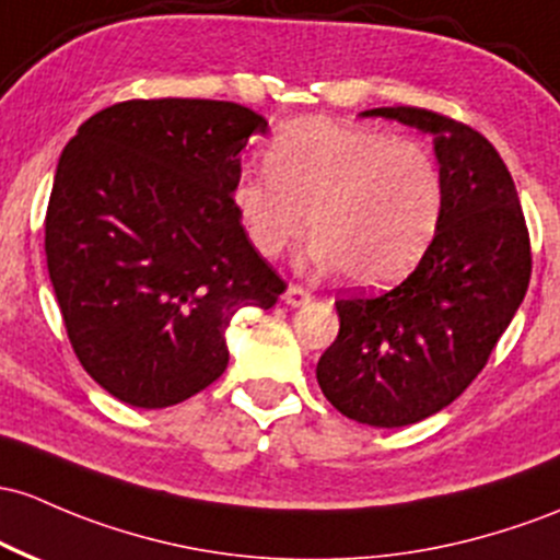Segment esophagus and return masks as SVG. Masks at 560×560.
I'll return each instance as SVG.
<instances>
[{"label": "esophagus", "mask_w": 560, "mask_h": 560, "mask_svg": "<svg viewBox=\"0 0 560 560\" xmlns=\"http://www.w3.org/2000/svg\"><path fill=\"white\" fill-rule=\"evenodd\" d=\"M311 300H313V294L308 290H303V287H298V284L287 287L284 303L292 305V308H300V305H308Z\"/></svg>", "instance_id": "esophagus-1"}]
</instances>
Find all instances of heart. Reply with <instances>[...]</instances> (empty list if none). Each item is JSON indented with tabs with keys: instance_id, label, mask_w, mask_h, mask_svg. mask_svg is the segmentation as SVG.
I'll use <instances>...</instances> for the list:
<instances>
[{
	"instance_id": "heart-1",
	"label": "heart",
	"mask_w": 560,
	"mask_h": 560,
	"mask_svg": "<svg viewBox=\"0 0 560 560\" xmlns=\"http://www.w3.org/2000/svg\"><path fill=\"white\" fill-rule=\"evenodd\" d=\"M268 172H242L233 210L249 244L279 257L305 231L316 233L305 260L346 270L353 284L404 279L425 257L444 214V175L415 140L303 119L287 127L266 153Z\"/></svg>"
}]
</instances>
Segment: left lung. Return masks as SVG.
Listing matches in <instances>:
<instances>
[{
  "mask_svg": "<svg viewBox=\"0 0 560 560\" xmlns=\"http://www.w3.org/2000/svg\"><path fill=\"white\" fill-rule=\"evenodd\" d=\"M361 116L433 135L444 214L401 284L337 300L340 335L318 359L316 380L350 420L404 428L450 407L483 370L529 287V231L513 177L483 135L425 108Z\"/></svg>",
  "mask_w": 560,
  "mask_h": 560,
  "instance_id": "8db88e82",
  "label": "left lung"
}]
</instances>
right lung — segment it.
Wrapping results in <instances>:
<instances>
[{
  "label": "right lung",
  "instance_id": "add662e5",
  "mask_svg": "<svg viewBox=\"0 0 560 560\" xmlns=\"http://www.w3.org/2000/svg\"><path fill=\"white\" fill-rule=\"evenodd\" d=\"M268 121L229 101H127L60 153L47 270L73 353L140 409L180 404L229 366L238 308H273L284 281L233 210L242 149Z\"/></svg>",
  "mask_w": 560,
  "mask_h": 560
}]
</instances>
